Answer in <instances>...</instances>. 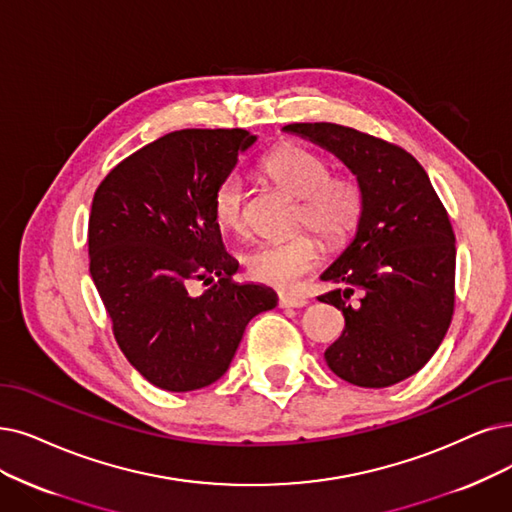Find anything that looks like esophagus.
<instances>
[{"label": "esophagus", "mask_w": 512, "mask_h": 512, "mask_svg": "<svg viewBox=\"0 0 512 512\" xmlns=\"http://www.w3.org/2000/svg\"><path fill=\"white\" fill-rule=\"evenodd\" d=\"M309 300L298 294H279V306L281 309H300V306H306Z\"/></svg>", "instance_id": "obj_1"}]
</instances>
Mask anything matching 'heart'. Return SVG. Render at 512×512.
I'll return each mask as SVG.
<instances>
[{"instance_id": "b5f03b06", "label": "heart", "mask_w": 512, "mask_h": 512, "mask_svg": "<svg viewBox=\"0 0 512 512\" xmlns=\"http://www.w3.org/2000/svg\"><path fill=\"white\" fill-rule=\"evenodd\" d=\"M260 174L277 189L298 197L296 224L313 229L330 245L349 243L363 216V191L344 172H332L330 161L296 142H285L260 161ZM212 212L222 229L243 233L248 229V197L237 174L224 176L212 195ZM321 260V243L313 233H300L288 241L262 243L245 256V271L264 285L292 288Z\"/></svg>"}]
</instances>
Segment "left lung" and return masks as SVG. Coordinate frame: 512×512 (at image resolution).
Returning a JSON list of instances; mask_svg holds the SVG:
<instances>
[{"instance_id": "left-lung-1", "label": "left lung", "mask_w": 512, "mask_h": 512, "mask_svg": "<svg viewBox=\"0 0 512 512\" xmlns=\"http://www.w3.org/2000/svg\"><path fill=\"white\" fill-rule=\"evenodd\" d=\"M283 130L340 157L363 191L357 235L321 275L338 288L319 300L344 315L342 336L325 351L327 365L363 388L414 376L454 315L456 237L445 206L420 163L393 142L327 121Z\"/></svg>"}]
</instances>
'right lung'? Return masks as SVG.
<instances>
[{
	"label": "right lung",
	"mask_w": 512,
	"mask_h": 512,
	"mask_svg": "<svg viewBox=\"0 0 512 512\" xmlns=\"http://www.w3.org/2000/svg\"><path fill=\"white\" fill-rule=\"evenodd\" d=\"M254 140L241 128L178 130L119 161L94 193L90 275L121 353L163 391L216 382L245 325L277 304L269 288L231 281L237 262L212 212L218 182ZM191 280L211 288L193 297Z\"/></svg>",
	"instance_id": "add662e5"
}]
</instances>
